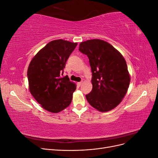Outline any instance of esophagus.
<instances>
[{"label": "esophagus", "instance_id": "1", "mask_svg": "<svg viewBox=\"0 0 158 158\" xmlns=\"http://www.w3.org/2000/svg\"><path fill=\"white\" fill-rule=\"evenodd\" d=\"M82 82H78V85H79V86H80V85H82Z\"/></svg>", "mask_w": 158, "mask_h": 158}]
</instances>
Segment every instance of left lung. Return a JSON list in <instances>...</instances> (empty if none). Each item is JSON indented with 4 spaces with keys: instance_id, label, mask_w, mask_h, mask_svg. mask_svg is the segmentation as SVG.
Here are the masks:
<instances>
[{
    "instance_id": "8db88e82",
    "label": "left lung",
    "mask_w": 158,
    "mask_h": 158,
    "mask_svg": "<svg viewBox=\"0 0 158 158\" xmlns=\"http://www.w3.org/2000/svg\"><path fill=\"white\" fill-rule=\"evenodd\" d=\"M79 51L87 55L92 73V90L88 103L101 112L116 107L125 96L130 76L123 55L109 43L91 40L80 43Z\"/></svg>"
}]
</instances>
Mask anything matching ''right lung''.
<instances>
[{"label": "right lung", "instance_id": "right-lung-1", "mask_svg": "<svg viewBox=\"0 0 158 158\" xmlns=\"http://www.w3.org/2000/svg\"><path fill=\"white\" fill-rule=\"evenodd\" d=\"M77 45L63 40L52 41L37 52L28 67L30 93L49 112L63 111L72 102L76 84L70 82L68 76H61L60 74Z\"/></svg>", "mask_w": 158, "mask_h": 158}]
</instances>
